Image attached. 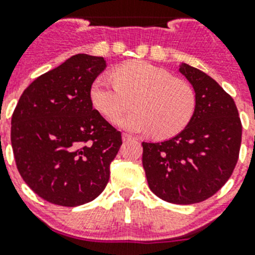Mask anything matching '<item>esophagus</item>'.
<instances>
[{
	"label": "esophagus",
	"instance_id": "1",
	"mask_svg": "<svg viewBox=\"0 0 255 255\" xmlns=\"http://www.w3.org/2000/svg\"><path fill=\"white\" fill-rule=\"evenodd\" d=\"M135 136H132V135L130 134H126V132H124L123 134V140L124 141H129V140H135Z\"/></svg>",
	"mask_w": 255,
	"mask_h": 255
}]
</instances>
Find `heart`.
I'll use <instances>...</instances> for the list:
<instances>
[{
  "instance_id": "b5f03b06",
  "label": "heart",
  "mask_w": 255,
  "mask_h": 255,
  "mask_svg": "<svg viewBox=\"0 0 255 255\" xmlns=\"http://www.w3.org/2000/svg\"><path fill=\"white\" fill-rule=\"evenodd\" d=\"M94 107L115 123L132 105L134 112L119 121L125 130L154 132L171 138L185 129L197 110V94L188 82L177 79L163 67L131 61L116 67L114 78L101 75L91 88Z\"/></svg>"
}]
</instances>
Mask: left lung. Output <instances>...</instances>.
<instances>
[{"label": "left lung", "instance_id": "8db88e82", "mask_svg": "<svg viewBox=\"0 0 255 255\" xmlns=\"http://www.w3.org/2000/svg\"><path fill=\"white\" fill-rule=\"evenodd\" d=\"M180 73L197 94V110L176 136L143 141V167L150 190L173 204H194L215 195L233 175L243 126L233 97L206 73L182 64Z\"/></svg>", "mask_w": 255, "mask_h": 255}]
</instances>
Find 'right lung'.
<instances>
[{
    "label": "right lung",
    "mask_w": 255,
    "mask_h": 255,
    "mask_svg": "<svg viewBox=\"0 0 255 255\" xmlns=\"http://www.w3.org/2000/svg\"><path fill=\"white\" fill-rule=\"evenodd\" d=\"M106 69L96 56L70 57L22 92L11 119L16 167L49 203L76 207L105 190L121 132L93 108L91 88Z\"/></svg>",
    "instance_id": "right-lung-1"
}]
</instances>
